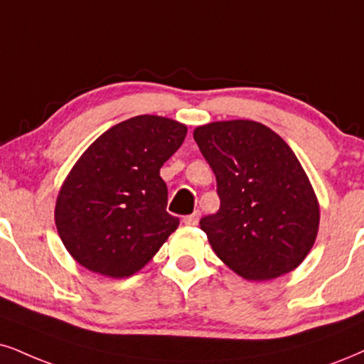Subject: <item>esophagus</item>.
<instances>
[{"mask_svg":"<svg viewBox=\"0 0 364 364\" xmlns=\"http://www.w3.org/2000/svg\"><path fill=\"white\" fill-rule=\"evenodd\" d=\"M183 224H187V226H197V223H199V214L194 213V214H189V216H186L182 219Z\"/></svg>","mask_w":364,"mask_h":364,"instance_id":"obj_1","label":"esophagus"}]
</instances>
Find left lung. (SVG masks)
<instances>
[{
  "label": "left lung",
  "instance_id": "8db88e82",
  "mask_svg": "<svg viewBox=\"0 0 364 364\" xmlns=\"http://www.w3.org/2000/svg\"><path fill=\"white\" fill-rule=\"evenodd\" d=\"M194 140L218 181L221 208L200 219L218 258L253 282L295 270L316 243L321 209L291 148L250 119L203 124Z\"/></svg>",
  "mask_w": 364,
  "mask_h": 364
}]
</instances>
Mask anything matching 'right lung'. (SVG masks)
<instances>
[{
	"mask_svg": "<svg viewBox=\"0 0 364 364\" xmlns=\"http://www.w3.org/2000/svg\"><path fill=\"white\" fill-rule=\"evenodd\" d=\"M186 124L141 114L114 124L79 156L58 191L55 226L79 264L132 277L178 228L170 216L161 165L182 145Z\"/></svg>",
	"mask_w": 364,
	"mask_h": 364,
	"instance_id": "1",
	"label": "right lung"
}]
</instances>
